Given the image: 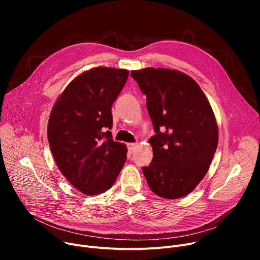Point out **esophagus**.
I'll return each instance as SVG.
<instances>
[{
    "label": "esophagus",
    "instance_id": "esophagus-1",
    "mask_svg": "<svg viewBox=\"0 0 260 260\" xmlns=\"http://www.w3.org/2000/svg\"><path fill=\"white\" fill-rule=\"evenodd\" d=\"M138 146V143H127V148H128V152L132 153L134 152V149Z\"/></svg>",
    "mask_w": 260,
    "mask_h": 260
}]
</instances>
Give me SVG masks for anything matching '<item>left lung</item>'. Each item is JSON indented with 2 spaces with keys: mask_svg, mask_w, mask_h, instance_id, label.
Listing matches in <instances>:
<instances>
[{
  "mask_svg": "<svg viewBox=\"0 0 260 260\" xmlns=\"http://www.w3.org/2000/svg\"><path fill=\"white\" fill-rule=\"evenodd\" d=\"M146 95L155 135L153 160L143 167L147 184L166 199L189 194L206 176L218 145V126L206 94L194 79L167 68L133 71Z\"/></svg>",
  "mask_w": 260,
  "mask_h": 260,
  "instance_id": "8db88e82",
  "label": "left lung"
}]
</instances>
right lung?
I'll use <instances>...</instances> for the list:
<instances>
[{
    "instance_id": "1",
    "label": "right lung",
    "mask_w": 260,
    "mask_h": 260,
    "mask_svg": "<svg viewBox=\"0 0 260 260\" xmlns=\"http://www.w3.org/2000/svg\"><path fill=\"white\" fill-rule=\"evenodd\" d=\"M128 71L94 67L74 79L54 103L47 138L65 178L86 195L111 188L126 160L125 144L116 142L112 105Z\"/></svg>"
}]
</instances>
